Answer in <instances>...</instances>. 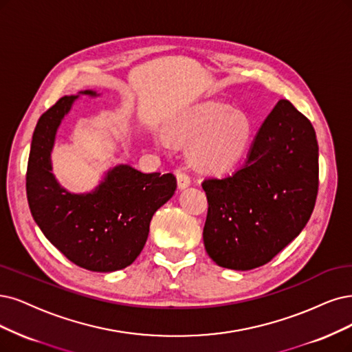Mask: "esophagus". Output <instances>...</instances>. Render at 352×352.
<instances>
[{"label":"esophagus","instance_id":"1","mask_svg":"<svg viewBox=\"0 0 352 352\" xmlns=\"http://www.w3.org/2000/svg\"><path fill=\"white\" fill-rule=\"evenodd\" d=\"M175 177H177V183H178L179 190H184V188L190 187L191 179L184 171H179V169H178V171H175Z\"/></svg>","mask_w":352,"mask_h":352}]
</instances>
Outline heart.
<instances>
[{
	"label": "heart",
	"mask_w": 352,
	"mask_h": 352,
	"mask_svg": "<svg viewBox=\"0 0 352 352\" xmlns=\"http://www.w3.org/2000/svg\"><path fill=\"white\" fill-rule=\"evenodd\" d=\"M168 135L179 143H191L192 166L204 174H225L235 168L251 145L252 126L242 111L226 104L204 101L181 111L168 124ZM158 146H168L164 133L155 136Z\"/></svg>",
	"instance_id": "obj_1"
}]
</instances>
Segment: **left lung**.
<instances>
[{
  "label": "left lung",
  "mask_w": 352,
  "mask_h": 352,
  "mask_svg": "<svg viewBox=\"0 0 352 352\" xmlns=\"http://www.w3.org/2000/svg\"><path fill=\"white\" fill-rule=\"evenodd\" d=\"M318 160L314 126L290 101L280 100L243 166L201 184L209 201L204 248L219 267H261L298 236L315 207Z\"/></svg>",
  "instance_id": "8db88e82"
}]
</instances>
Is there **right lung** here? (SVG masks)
Listing matches in <instances>:
<instances>
[{
  "mask_svg": "<svg viewBox=\"0 0 352 352\" xmlns=\"http://www.w3.org/2000/svg\"><path fill=\"white\" fill-rule=\"evenodd\" d=\"M80 96L100 97L93 89L65 96L38 119L25 177L28 200L37 226L69 261L89 271L113 272L139 256L152 216L174 196L177 178L119 164L88 192L62 187L52 173V151L62 120Z\"/></svg>",
  "mask_w": 352,
  "mask_h": 352,
  "instance_id": "1",
  "label": "right lung"
}]
</instances>
